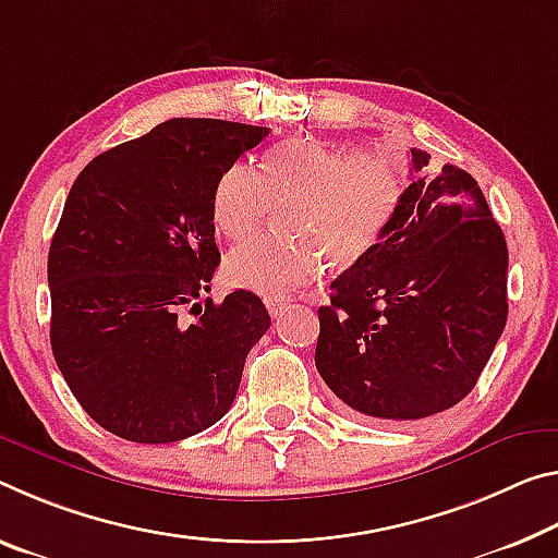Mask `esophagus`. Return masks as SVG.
<instances>
[{"label":"esophagus","mask_w":558,"mask_h":558,"mask_svg":"<svg viewBox=\"0 0 558 558\" xmlns=\"http://www.w3.org/2000/svg\"><path fill=\"white\" fill-rule=\"evenodd\" d=\"M265 307H268L270 317H280L282 313H286L288 303H286V300H280V298H265Z\"/></svg>","instance_id":"34e87169"}]
</instances>
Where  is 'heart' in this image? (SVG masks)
<instances>
[{
  "instance_id": "1",
  "label": "heart",
  "mask_w": 558,
  "mask_h": 558,
  "mask_svg": "<svg viewBox=\"0 0 558 558\" xmlns=\"http://www.w3.org/2000/svg\"><path fill=\"white\" fill-rule=\"evenodd\" d=\"M402 161L390 148L344 156L323 141L295 136L272 146L255 171L228 166L210 196V218L228 241H247L282 206L286 241H253L228 255V286L282 298L323 270V258L350 265L367 251L402 196Z\"/></svg>"
}]
</instances>
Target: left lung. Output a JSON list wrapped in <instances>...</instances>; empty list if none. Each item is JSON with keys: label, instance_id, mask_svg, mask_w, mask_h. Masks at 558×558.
<instances>
[{"label": "left lung", "instance_id": "obj_1", "mask_svg": "<svg viewBox=\"0 0 558 558\" xmlns=\"http://www.w3.org/2000/svg\"><path fill=\"white\" fill-rule=\"evenodd\" d=\"M412 183L377 243L317 311L315 367L369 420H422L474 390L507 325V241L480 185L452 163Z\"/></svg>", "mask_w": 558, "mask_h": 558}]
</instances>
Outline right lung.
<instances>
[{"instance_id":"add662e5","label":"right lung","mask_w":558,"mask_h":558,"mask_svg":"<svg viewBox=\"0 0 558 558\" xmlns=\"http://www.w3.org/2000/svg\"><path fill=\"white\" fill-rule=\"evenodd\" d=\"M268 134L171 119L76 175L49 247L51 352L84 412L111 435L166 445L231 410L268 311L247 290L218 305L206 298L193 323L181 311L210 290L220 263L216 181Z\"/></svg>"}]
</instances>
